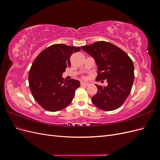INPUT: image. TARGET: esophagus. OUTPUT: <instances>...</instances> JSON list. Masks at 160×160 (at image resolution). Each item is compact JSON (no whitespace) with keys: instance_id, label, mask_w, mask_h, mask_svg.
Segmentation results:
<instances>
[{"instance_id":"esophagus-1","label":"esophagus","mask_w":160,"mask_h":160,"mask_svg":"<svg viewBox=\"0 0 160 160\" xmlns=\"http://www.w3.org/2000/svg\"><path fill=\"white\" fill-rule=\"evenodd\" d=\"M89 85V83H85V82H81V86H88Z\"/></svg>"}]
</instances>
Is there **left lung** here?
<instances>
[{
  "label": "left lung",
  "mask_w": 160,
  "mask_h": 160,
  "mask_svg": "<svg viewBox=\"0 0 160 160\" xmlns=\"http://www.w3.org/2000/svg\"><path fill=\"white\" fill-rule=\"evenodd\" d=\"M95 59L98 79L107 80L108 85H96L98 93L91 98L93 103L104 111L119 108L129 96L134 80V66L128 54L110 42L98 41L82 46Z\"/></svg>",
  "instance_id": "left-lung-1"
}]
</instances>
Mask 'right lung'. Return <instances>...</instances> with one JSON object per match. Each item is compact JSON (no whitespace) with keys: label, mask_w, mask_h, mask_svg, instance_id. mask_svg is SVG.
Instances as JSON below:
<instances>
[{"label":"right lung","mask_w":160,"mask_h":160,"mask_svg":"<svg viewBox=\"0 0 160 160\" xmlns=\"http://www.w3.org/2000/svg\"><path fill=\"white\" fill-rule=\"evenodd\" d=\"M80 49L55 44L43 50L32 62L28 73L29 88L34 99L44 109L55 112L71 103L80 82L73 79L65 81L62 75L71 65V55Z\"/></svg>","instance_id":"add662e5"}]
</instances>
